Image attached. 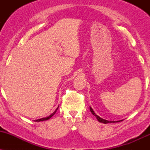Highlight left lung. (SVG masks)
Wrapping results in <instances>:
<instances>
[{
	"instance_id": "1",
	"label": "left lung",
	"mask_w": 150,
	"mask_h": 150,
	"mask_svg": "<svg viewBox=\"0 0 150 150\" xmlns=\"http://www.w3.org/2000/svg\"><path fill=\"white\" fill-rule=\"evenodd\" d=\"M90 111H91V112H92V113L93 115H94V116H95L96 117H97V120H99V122H101V123H116V122H119V121H108V120H104V119H103V118H100V117H99V116H97V115H96L95 114V113L94 112V111H93V109L92 108L90 107Z\"/></svg>"
}]
</instances>
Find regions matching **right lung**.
<instances>
[{
	"label": "right lung",
	"mask_w": 150,
	"mask_h": 150,
	"mask_svg": "<svg viewBox=\"0 0 150 150\" xmlns=\"http://www.w3.org/2000/svg\"><path fill=\"white\" fill-rule=\"evenodd\" d=\"M58 107H59V106H58V108H56V111H54V112H53L52 114H51L49 116H48V117H46V118H40V119H38V120H36V121H44V120H49V118H51V117H52L53 115L55 114V113H56V111H57L58 110Z\"/></svg>",
	"instance_id": "1"
}]
</instances>
